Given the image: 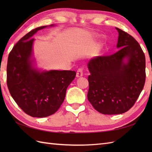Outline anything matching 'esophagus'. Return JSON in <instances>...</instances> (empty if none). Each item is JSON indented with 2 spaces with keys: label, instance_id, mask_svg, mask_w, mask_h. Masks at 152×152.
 <instances>
[{
  "label": "esophagus",
  "instance_id": "obj_1",
  "mask_svg": "<svg viewBox=\"0 0 152 152\" xmlns=\"http://www.w3.org/2000/svg\"><path fill=\"white\" fill-rule=\"evenodd\" d=\"M83 74V69L82 68H80V69H78L76 72V77L78 78H80V77H82Z\"/></svg>",
  "mask_w": 152,
  "mask_h": 152
}]
</instances>
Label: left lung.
I'll list each match as a JSON object with an SVG mask.
<instances>
[{
    "mask_svg": "<svg viewBox=\"0 0 152 152\" xmlns=\"http://www.w3.org/2000/svg\"><path fill=\"white\" fill-rule=\"evenodd\" d=\"M115 28L119 50L110 56L95 57L88 64V101L102 114L127 112L137 101L146 80V59L139 44L126 32Z\"/></svg>",
    "mask_w": 152,
    "mask_h": 152,
    "instance_id": "8db88e82",
    "label": "left lung"
}]
</instances>
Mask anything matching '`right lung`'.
<instances>
[{
	"instance_id": "add662e5",
	"label": "right lung",
	"mask_w": 152,
	"mask_h": 152,
	"mask_svg": "<svg viewBox=\"0 0 152 152\" xmlns=\"http://www.w3.org/2000/svg\"><path fill=\"white\" fill-rule=\"evenodd\" d=\"M47 27H37L25 34L13 47L8 58L9 91L22 110L34 118L48 117L58 110L76 74L72 70L40 72L33 66L31 57L34 39L32 37Z\"/></svg>"
}]
</instances>
